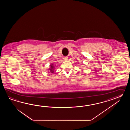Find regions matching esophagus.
Segmentation results:
<instances>
[{"mask_svg":"<svg viewBox=\"0 0 130 130\" xmlns=\"http://www.w3.org/2000/svg\"><path fill=\"white\" fill-rule=\"evenodd\" d=\"M63 58H64V60H67L68 59L67 57H64Z\"/></svg>","mask_w":130,"mask_h":130,"instance_id":"34e87169","label":"esophagus"}]
</instances>
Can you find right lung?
<instances>
[{
    "label": "right lung",
    "mask_w": 130,
    "mask_h": 130,
    "mask_svg": "<svg viewBox=\"0 0 130 130\" xmlns=\"http://www.w3.org/2000/svg\"><path fill=\"white\" fill-rule=\"evenodd\" d=\"M54 66V65L53 64H50V68H49V69H48V71H49V72H50L51 73H53L55 71V70H54L55 66Z\"/></svg>",
    "instance_id": "add662e5"
}]
</instances>
